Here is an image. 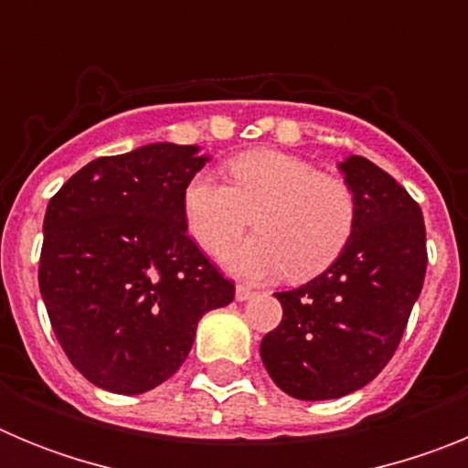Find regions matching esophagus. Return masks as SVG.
Masks as SVG:
<instances>
[{
  "label": "esophagus",
  "mask_w": 468,
  "mask_h": 468,
  "mask_svg": "<svg viewBox=\"0 0 468 468\" xmlns=\"http://www.w3.org/2000/svg\"><path fill=\"white\" fill-rule=\"evenodd\" d=\"M253 295H255V292L250 291V288H248V285H241V283L237 285V300H239V302L250 300V297H253Z\"/></svg>",
  "instance_id": "1"
}]
</instances>
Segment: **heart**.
Listing matches in <instances>:
<instances>
[{"label":"heart","instance_id":"b5f03b06","mask_svg":"<svg viewBox=\"0 0 468 468\" xmlns=\"http://www.w3.org/2000/svg\"><path fill=\"white\" fill-rule=\"evenodd\" d=\"M229 185L213 173L189 177L183 210L189 234L210 255H222L253 222L260 234L227 255L246 279L307 281L330 270L358 222L356 194L342 177L324 176L300 156L250 150L227 161Z\"/></svg>","mask_w":468,"mask_h":468}]
</instances>
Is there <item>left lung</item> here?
Listing matches in <instances>:
<instances>
[{"mask_svg": "<svg viewBox=\"0 0 468 468\" xmlns=\"http://www.w3.org/2000/svg\"><path fill=\"white\" fill-rule=\"evenodd\" d=\"M340 168L356 194V231L330 270L276 292L283 318L260 345L276 387L300 400L340 399L373 382L394 356L427 274L420 204L363 156Z\"/></svg>", "mask_w": 468, "mask_h": 468, "instance_id": "8db88e82", "label": "left lung"}]
</instances>
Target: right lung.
Returning <instances> with one entry per match:
<instances>
[{
  "mask_svg": "<svg viewBox=\"0 0 468 468\" xmlns=\"http://www.w3.org/2000/svg\"><path fill=\"white\" fill-rule=\"evenodd\" d=\"M154 143L101 156L58 189L44 215L39 291L58 342L89 382L144 394L177 373L198 318L234 283L187 234L183 192L206 156Z\"/></svg>",
  "mask_w": 468,
  "mask_h": 468,
  "instance_id": "obj_1",
  "label": "right lung"
}]
</instances>
